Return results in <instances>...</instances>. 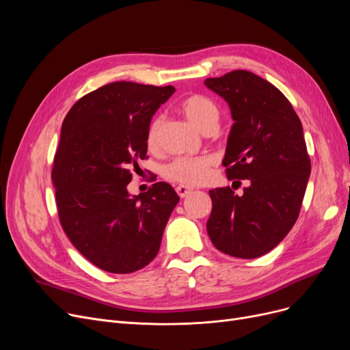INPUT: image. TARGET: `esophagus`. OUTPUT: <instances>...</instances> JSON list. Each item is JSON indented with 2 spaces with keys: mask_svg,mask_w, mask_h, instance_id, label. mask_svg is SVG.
I'll list each match as a JSON object with an SVG mask.
<instances>
[{
  "mask_svg": "<svg viewBox=\"0 0 350 350\" xmlns=\"http://www.w3.org/2000/svg\"><path fill=\"white\" fill-rule=\"evenodd\" d=\"M176 191H177V194H178L181 198H185V197H187L189 194L193 193V190L189 189V187H186V186H178V187L176 189Z\"/></svg>",
  "mask_w": 350,
  "mask_h": 350,
  "instance_id": "esophagus-1",
  "label": "esophagus"
}]
</instances>
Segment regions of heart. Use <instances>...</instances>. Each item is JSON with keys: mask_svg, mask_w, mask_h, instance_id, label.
Masks as SVG:
<instances>
[{"mask_svg": "<svg viewBox=\"0 0 350 350\" xmlns=\"http://www.w3.org/2000/svg\"><path fill=\"white\" fill-rule=\"evenodd\" d=\"M180 113L185 116L200 132L207 133L215 131L221 118L217 103L204 95H190L178 105ZM163 119L154 118L146 132V146L149 150H157L160 146V135ZM213 160L210 157H180L163 167V176L180 186L194 187L204 185L211 176Z\"/></svg>", "mask_w": 350, "mask_h": 350, "instance_id": "heart-1", "label": "heart"}]
</instances>
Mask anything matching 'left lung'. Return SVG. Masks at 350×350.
<instances>
[{
    "mask_svg": "<svg viewBox=\"0 0 350 350\" xmlns=\"http://www.w3.org/2000/svg\"><path fill=\"white\" fill-rule=\"evenodd\" d=\"M204 83L224 98L234 120L226 174L251 183L243 196L230 187L210 190L207 232L221 252L256 258L277 247L298 219L310 174L302 123L282 92L250 70Z\"/></svg>",
    "mask_w": 350,
    "mask_h": 350,
    "instance_id": "left-lung-1",
    "label": "left lung"
}]
</instances>
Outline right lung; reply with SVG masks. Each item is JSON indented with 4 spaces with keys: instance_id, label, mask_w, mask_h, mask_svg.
I'll use <instances>...</instances> for the list:
<instances>
[{
    "instance_id": "obj_1",
    "label": "right lung",
    "mask_w": 350,
    "mask_h": 350,
    "mask_svg": "<svg viewBox=\"0 0 350 350\" xmlns=\"http://www.w3.org/2000/svg\"><path fill=\"white\" fill-rule=\"evenodd\" d=\"M173 86L112 82L82 96L64 119L52 183L61 226L88 261L112 273L150 264L180 197L167 183L131 196L147 159L146 132Z\"/></svg>"
}]
</instances>
